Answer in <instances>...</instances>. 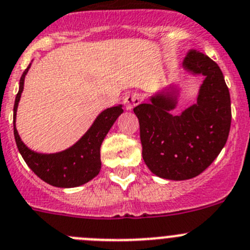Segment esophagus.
<instances>
[{
  "label": "esophagus",
  "mask_w": 250,
  "mask_h": 250,
  "mask_svg": "<svg viewBox=\"0 0 250 250\" xmlns=\"http://www.w3.org/2000/svg\"><path fill=\"white\" fill-rule=\"evenodd\" d=\"M125 106L127 109H132L133 107L141 104V96L138 93H128L125 96Z\"/></svg>",
  "instance_id": "obj_1"
}]
</instances>
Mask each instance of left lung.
Returning <instances> with one entry per match:
<instances>
[{
  "label": "left lung",
  "mask_w": 250,
  "mask_h": 250,
  "mask_svg": "<svg viewBox=\"0 0 250 250\" xmlns=\"http://www.w3.org/2000/svg\"><path fill=\"white\" fill-rule=\"evenodd\" d=\"M183 67L202 75L196 104L174 112L180 87L169 85L133 108L139 120L143 160L153 174L167 180H188L212 164L229 134L230 96L220 66L199 50H190Z\"/></svg>",
  "instance_id": "left-lung-1"
}]
</instances>
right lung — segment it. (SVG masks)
<instances>
[{
	"label": "right lung",
	"mask_w": 250,
	"mask_h": 250,
	"mask_svg": "<svg viewBox=\"0 0 250 250\" xmlns=\"http://www.w3.org/2000/svg\"><path fill=\"white\" fill-rule=\"evenodd\" d=\"M30 65H28L21 76L20 90L13 107V132L18 150L30 170L49 185L55 188H76L83 185L97 176L101 170L100 148L113 123L123 113L122 104L102 111L87 132L70 148L58 153H37L23 143L16 128L18 104Z\"/></svg>",
	"instance_id": "1"
}]
</instances>
